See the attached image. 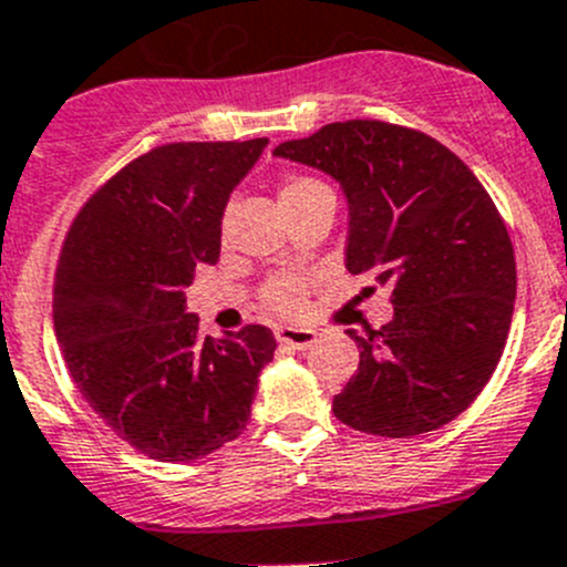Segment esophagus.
<instances>
[{
	"label": "esophagus",
	"instance_id": "obj_1",
	"mask_svg": "<svg viewBox=\"0 0 567 567\" xmlns=\"http://www.w3.org/2000/svg\"><path fill=\"white\" fill-rule=\"evenodd\" d=\"M316 329H301V327H279L277 340L282 346H290V349H310L316 343Z\"/></svg>",
	"mask_w": 567,
	"mask_h": 567
}]
</instances>
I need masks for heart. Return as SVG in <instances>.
<instances>
[{
	"label": "heart",
	"instance_id": "1",
	"mask_svg": "<svg viewBox=\"0 0 567 567\" xmlns=\"http://www.w3.org/2000/svg\"><path fill=\"white\" fill-rule=\"evenodd\" d=\"M321 185L318 179L310 177H290L282 183V190H279V202H288L293 196L305 194V190ZM262 305L268 307L277 316H296L305 307V282L296 277H277L262 288Z\"/></svg>",
	"mask_w": 567,
	"mask_h": 567
}]
</instances>
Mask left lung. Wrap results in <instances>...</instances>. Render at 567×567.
Here are the masks:
<instances>
[{
	"label": "left lung",
	"mask_w": 567,
	"mask_h": 567,
	"mask_svg": "<svg viewBox=\"0 0 567 567\" xmlns=\"http://www.w3.org/2000/svg\"><path fill=\"white\" fill-rule=\"evenodd\" d=\"M274 155L340 183L346 268L393 290V321L346 329L360 368L334 417L379 437L441 430L493 377L513 321L515 251L493 199L441 141L384 121H334Z\"/></svg>",
	"instance_id": "left-lung-1"
}]
</instances>
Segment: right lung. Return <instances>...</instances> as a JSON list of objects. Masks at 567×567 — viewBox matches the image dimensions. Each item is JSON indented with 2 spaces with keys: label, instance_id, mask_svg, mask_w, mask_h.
Masks as SVG:
<instances>
[{
  "label": "right lung",
  "instance_id": "right-lung-1",
  "mask_svg": "<svg viewBox=\"0 0 567 567\" xmlns=\"http://www.w3.org/2000/svg\"><path fill=\"white\" fill-rule=\"evenodd\" d=\"M268 137L166 144L110 177L71 224L54 277V334L110 430L161 463H190L246 430L271 329L199 338L185 288L221 255V218Z\"/></svg>",
  "mask_w": 567,
  "mask_h": 567
}]
</instances>
